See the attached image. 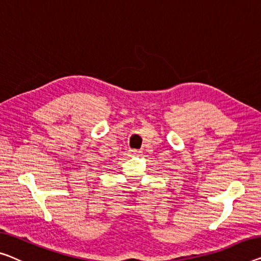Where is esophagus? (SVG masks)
Instances as JSON below:
<instances>
[{"label":"esophagus","mask_w":261,"mask_h":261,"mask_svg":"<svg viewBox=\"0 0 261 261\" xmlns=\"http://www.w3.org/2000/svg\"><path fill=\"white\" fill-rule=\"evenodd\" d=\"M130 153H131V154H139V153H141V151L136 150V149H131V150H130Z\"/></svg>","instance_id":"34e87169"}]
</instances>
